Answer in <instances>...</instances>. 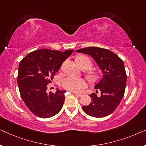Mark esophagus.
I'll return each mask as SVG.
<instances>
[{
  "instance_id": "1",
  "label": "esophagus",
  "mask_w": 146,
  "mask_h": 146,
  "mask_svg": "<svg viewBox=\"0 0 146 146\" xmlns=\"http://www.w3.org/2000/svg\"><path fill=\"white\" fill-rule=\"evenodd\" d=\"M74 94L77 98H80L82 96V94H76V93H74Z\"/></svg>"
}]
</instances>
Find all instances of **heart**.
Segmentation results:
<instances>
[{"label": "heart", "instance_id": "obj_1", "mask_svg": "<svg viewBox=\"0 0 146 146\" xmlns=\"http://www.w3.org/2000/svg\"><path fill=\"white\" fill-rule=\"evenodd\" d=\"M77 62L82 68H85L86 70H90L92 67V62L86 56H80L77 58ZM90 79L92 80H95L98 78V74L94 72H90L88 74ZM62 86L64 88L68 90L74 92H80L82 90L88 87V82L86 80L82 78H76L68 76L64 78L62 80Z\"/></svg>", "mask_w": 146, "mask_h": 146}]
</instances>
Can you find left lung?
<instances>
[{
	"instance_id": "obj_1",
	"label": "left lung",
	"mask_w": 146,
	"mask_h": 146,
	"mask_svg": "<svg viewBox=\"0 0 146 146\" xmlns=\"http://www.w3.org/2000/svg\"><path fill=\"white\" fill-rule=\"evenodd\" d=\"M77 52L90 55L103 73L102 78L95 86L96 93L90 95L92 102L82 106L86 113L95 117H104L113 112L124 95L127 75L123 62L118 56L108 49L87 47L77 50Z\"/></svg>"
}]
</instances>
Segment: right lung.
<instances>
[{
	"instance_id": "obj_1",
	"label": "right lung",
	"mask_w": 146,
	"mask_h": 146,
	"mask_svg": "<svg viewBox=\"0 0 146 146\" xmlns=\"http://www.w3.org/2000/svg\"><path fill=\"white\" fill-rule=\"evenodd\" d=\"M73 50L61 52L40 49L31 52L20 62L17 76L20 94L34 114L42 118L52 117L60 111L65 90L57 89L48 94V84Z\"/></svg>"
}]
</instances>
